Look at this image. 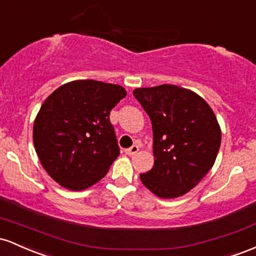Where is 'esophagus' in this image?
Listing matches in <instances>:
<instances>
[{
	"instance_id": "34e87169",
	"label": "esophagus",
	"mask_w": 256,
	"mask_h": 256,
	"mask_svg": "<svg viewBox=\"0 0 256 256\" xmlns=\"http://www.w3.org/2000/svg\"><path fill=\"white\" fill-rule=\"evenodd\" d=\"M138 151H139V146L133 145L132 148H129L126 150V154H128V156H134Z\"/></svg>"
}]
</instances>
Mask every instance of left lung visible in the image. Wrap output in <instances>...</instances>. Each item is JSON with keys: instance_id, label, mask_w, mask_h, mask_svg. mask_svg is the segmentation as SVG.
I'll return each instance as SVG.
<instances>
[{"instance_id": "left-lung-1", "label": "left lung", "mask_w": 256, "mask_h": 256, "mask_svg": "<svg viewBox=\"0 0 256 256\" xmlns=\"http://www.w3.org/2000/svg\"><path fill=\"white\" fill-rule=\"evenodd\" d=\"M133 96L154 132V164L140 180L160 198L182 196L214 164L221 142L216 117L202 98L178 86L136 88Z\"/></svg>"}]
</instances>
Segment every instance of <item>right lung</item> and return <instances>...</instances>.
<instances>
[{
	"label": "right lung",
	"instance_id": "add662e5",
	"mask_svg": "<svg viewBox=\"0 0 256 256\" xmlns=\"http://www.w3.org/2000/svg\"><path fill=\"white\" fill-rule=\"evenodd\" d=\"M126 96L120 86L82 80L46 99L34 123V144L50 178L80 191L105 176L120 156L108 116Z\"/></svg>",
	"mask_w": 256,
	"mask_h": 256
}]
</instances>
